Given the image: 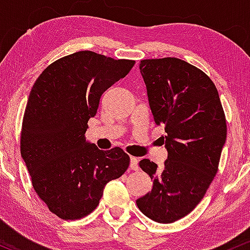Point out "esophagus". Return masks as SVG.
Here are the masks:
<instances>
[{
	"label": "esophagus",
	"mask_w": 250,
	"mask_h": 250,
	"mask_svg": "<svg viewBox=\"0 0 250 250\" xmlns=\"http://www.w3.org/2000/svg\"><path fill=\"white\" fill-rule=\"evenodd\" d=\"M130 167H131V170H133V171H137L139 169L138 159H137L136 157H131L130 158Z\"/></svg>",
	"instance_id": "obj_1"
}]
</instances>
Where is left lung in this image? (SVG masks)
I'll use <instances>...</instances> for the list:
<instances>
[{
    "label": "left lung",
    "mask_w": 250,
    "mask_h": 250,
    "mask_svg": "<svg viewBox=\"0 0 250 250\" xmlns=\"http://www.w3.org/2000/svg\"><path fill=\"white\" fill-rule=\"evenodd\" d=\"M148 104L167 151L164 167L150 159L140 169L153 181L136 201L140 211L158 223H172L191 212L206 195L218 169L227 124L214 83L197 67L177 58L139 63Z\"/></svg>",
    "instance_id": "obj_1"
}]
</instances>
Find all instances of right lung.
I'll list each match as a JSON object with an SVG mask.
<instances>
[{"instance_id": "obj_1", "label": "right lung", "mask_w": 250, "mask_h": 250, "mask_svg": "<svg viewBox=\"0 0 250 250\" xmlns=\"http://www.w3.org/2000/svg\"><path fill=\"white\" fill-rule=\"evenodd\" d=\"M133 64L77 52L49 64L30 91L21 156L35 192L60 218L78 220L93 211L106 184L127 170L130 157L122 148L99 150L85 132L104 92Z\"/></svg>"}]
</instances>
